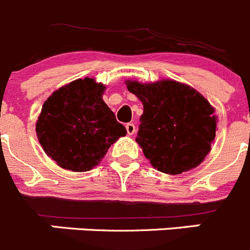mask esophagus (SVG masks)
<instances>
[{
    "mask_svg": "<svg viewBox=\"0 0 250 250\" xmlns=\"http://www.w3.org/2000/svg\"><path fill=\"white\" fill-rule=\"evenodd\" d=\"M125 129H127V133L129 136H133L136 133V125H133V123H127L125 125Z\"/></svg>",
    "mask_w": 250,
    "mask_h": 250,
    "instance_id": "obj_1",
    "label": "esophagus"
}]
</instances>
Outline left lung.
<instances>
[{
  "mask_svg": "<svg viewBox=\"0 0 250 250\" xmlns=\"http://www.w3.org/2000/svg\"><path fill=\"white\" fill-rule=\"evenodd\" d=\"M125 83L143 104L136 142L153 167L178 175L199 167L216 137L217 116L209 102L174 80Z\"/></svg>",
  "mask_w": 250,
  "mask_h": 250,
  "instance_id": "8db88e82",
  "label": "left lung"
}]
</instances>
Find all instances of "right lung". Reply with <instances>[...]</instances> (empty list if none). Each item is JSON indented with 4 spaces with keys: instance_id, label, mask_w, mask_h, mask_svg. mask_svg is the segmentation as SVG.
<instances>
[{
    "instance_id": "right-lung-1",
    "label": "right lung",
    "mask_w": 250,
    "mask_h": 250,
    "mask_svg": "<svg viewBox=\"0 0 250 250\" xmlns=\"http://www.w3.org/2000/svg\"><path fill=\"white\" fill-rule=\"evenodd\" d=\"M106 86L95 79L72 81L44 102L37 137L49 158L71 171H88L127 130L102 100Z\"/></svg>"
}]
</instances>
